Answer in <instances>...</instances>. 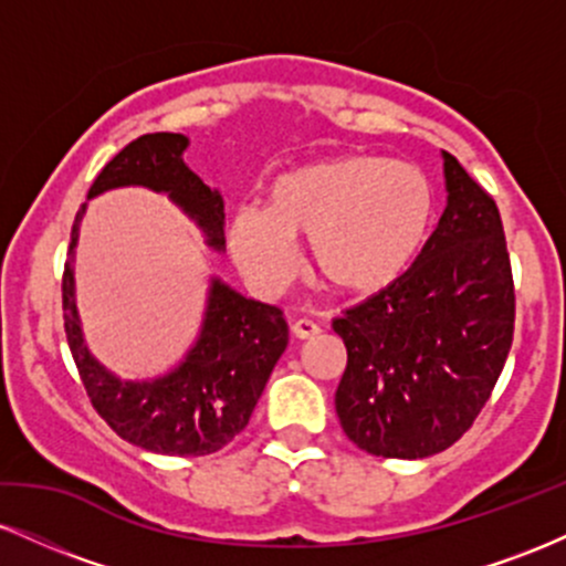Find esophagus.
<instances>
[{
  "label": "esophagus",
  "instance_id": "obj_1",
  "mask_svg": "<svg viewBox=\"0 0 566 566\" xmlns=\"http://www.w3.org/2000/svg\"><path fill=\"white\" fill-rule=\"evenodd\" d=\"M319 333H322V327L316 322H311V319L292 322V335H295L297 340H308V337H314V335H319Z\"/></svg>",
  "mask_w": 566,
  "mask_h": 566
}]
</instances>
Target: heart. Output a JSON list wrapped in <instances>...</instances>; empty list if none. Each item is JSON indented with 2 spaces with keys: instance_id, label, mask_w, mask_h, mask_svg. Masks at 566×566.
Listing matches in <instances>:
<instances>
[{
  "instance_id": "obj_1",
  "label": "heart",
  "mask_w": 566,
  "mask_h": 566,
  "mask_svg": "<svg viewBox=\"0 0 566 566\" xmlns=\"http://www.w3.org/2000/svg\"><path fill=\"white\" fill-rule=\"evenodd\" d=\"M433 188L420 167L380 157H329L282 172L263 210L239 207L229 220L233 263L263 292L287 284L292 239L305 242L314 274L337 292L391 284L423 247Z\"/></svg>"
}]
</instances>
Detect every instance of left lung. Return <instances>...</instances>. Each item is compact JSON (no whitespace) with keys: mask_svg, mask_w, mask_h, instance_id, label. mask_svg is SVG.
Instances as JSON below:
<instances>
[{"mask_svg":"<svg viewBox=\"0 0 566 566\" xmlns=\"http://www.w3.org/2000/svg\"><path fill=\"white\" fill-rule=\"evenodd\" d=\"M447 207L415 263L343 311L348 365L335 394L343 431L378 458L418 460L463 437L513 340L516 295L497 205L452 154Z\"/></svg>","mask_w":566,"mask_h":566,"instance_id":"1","label":"left lung"}]
</instances>
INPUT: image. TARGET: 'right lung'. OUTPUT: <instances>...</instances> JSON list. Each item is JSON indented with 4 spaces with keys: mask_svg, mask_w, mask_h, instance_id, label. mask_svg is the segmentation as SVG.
I'll return each instance as SVG.
<instances>
[{
    "mask_svg": "<svg viewBox=\"0 0 566 566\" xmlns=\"http://www.w3.org/2000/svg\"><path fill=\"white\" fill-rule=\"evenodd\" d=\"M188 138L148 133L127 143L103 167L87 197L122 186L167 193L197 220L212 250L226 247L223 197L201 184L184 161ZM87 205L76 212L63 271V327L95 412L129 444L148 452L199 458L223 450L250 423L279 356L287 348V322L276 305L250 301L212 279L205 322L186 359L154 380H119L90 354L74 297V247Z\"/></svg>",
    "mask_w": 566,
    "mask_h": 566,
    "instance_id": "right-lung-1",
    "label": "right lung"
}]
</instances>
